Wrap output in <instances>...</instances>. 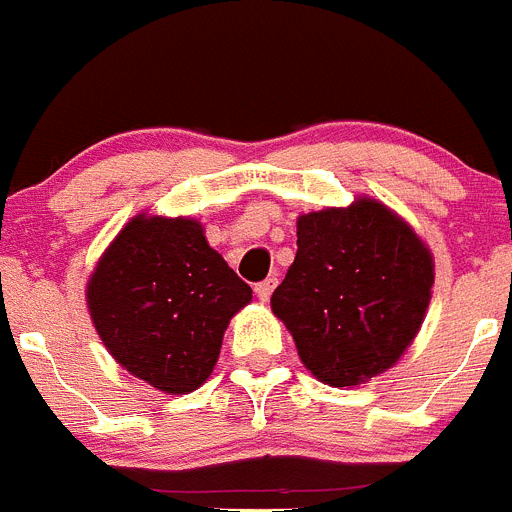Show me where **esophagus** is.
<instances>
[{"instance_id": "34e87169", "label": "esophagus", "mask_w": 512, "mask_h": 512, "mask_svg": "<svg viewBox=\"0 0 512 512\" xmlns=\"http://www.w3.org/2000/svg\"><path fill=\"white\" fill-rule=\"evenodd\" d=\"M274 287H277V277H269V279H264V282L256 284V287H253V292H256V297H259L261 302H269Z\"/></svg>"}]
</instances>
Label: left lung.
<instances>
[{
	"label": "left lung",
	"mask_w": 512,
	"mask_h": 512,
	"mask_svg": "<svg viewBox=\"0 0 512 512\" xmlns=\"http://www.w3.org/2000/svg\"><path fill=\"white\" fill-rule=\"evenodd\" d=\"M433 259L395 212L374 200L297 220V256L271 295L302 364L351 387L390 369L423 323Z\"/></svg>",
	"instance_id": "left-lung-1"
}]
</instances>
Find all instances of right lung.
<instances>
[{
    "mask_svg": "<svg viewBox=\"0 0 512 512\" xmlns=\"http://www.w3.org/2000/svg\"><path fill=\"white\" fill-rule=\"evenodd\" d=\"M87 302L107 351L156 390H197L220 356L228 320L251 302L202 225L130 220L89 279Z\"/></svg>",
    "mask_w": 512,
    "mask_h": 512,
    "instance_id": "right-lung-1",
    "label": "right lung"
}]
</instances>
